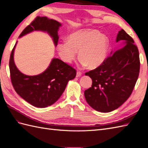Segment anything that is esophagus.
I'll return each instance as SVG.
<instances>
[{"label": "esophagus", "mask_w": 148, "mask_h": 148, "mask_svg": "<svg viewBox=\"0 0 148 148\" xmlns=\"http://www.w3.org/2000/svg\"><path fill=\"white\" fill-rule=\"evenodd\" d=\"M82 72H81V71H77V76H76V77H80V76H81L82 75Z\"/></svg>", "instance_id": "1"}]
</instances>
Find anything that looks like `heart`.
<instances>
[{"label": "heart", "instance_id": "obj_1", "mask_svg": "<svg viewBox=\"0 0 148 148\" xmlns=\"http://www.w3.org/2000/svg\"><path fill=\"white\" fill-rule=\"evenodd\" d=\"M109 46L106 35L96 29H82L70 34L67 41L60 42L57 50L60 59L69 64L75 59L78 51L81 65L96 68L105 60Z\"/></svg>", "mask_w": 148, "mask_h": 148}]
</instances>
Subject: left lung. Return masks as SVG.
I'll use <instances>...</instances> for the list:
<instances>
[{
	"instance_id": "8db88e82",
	"label": "left lung",
	"mask_w": 148,
	"mask_h": 148,
	"mask_svg": "<svg viewBox=\"0 0 148 148\" xmlns=\"http://www.w3.org/2000/svg\"><path fill=\"white\" fill-rule=\"evenodd\" d=\"M125 41L123 48L112 52L96 69L85 73L92 80L84 96L92 108L101 112L115 110L130 96L139 76L140 61L133 38L122 29L116 41Z\"/></svg>"
}]
</instances>
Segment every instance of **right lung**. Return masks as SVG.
Masks as SVG:
<instances>
[{
    "label": "right lung",
    "instance_id": "add662e5",
    "mask_svg": "<svg viewBox=\"0 0 148 148\" xmlns=\"http://www.w3.org/2000/svg\"><path fill=\"white\" fill-rule=\"evenodd\" d=\"M61 24L47 17L37 16L22 31L20 37L34 30L47 31L58 44L57 31ZM13 48L9 60L11 82L16 93L26 102L37 107H46L56 102L64 92L67 83L75 78L76 70L59 59H52L47 70L36 76L24 75L13 61Z\"/></svg>",
    "mask_w": 148,
    "mask_h": 148
}]
</instances>
